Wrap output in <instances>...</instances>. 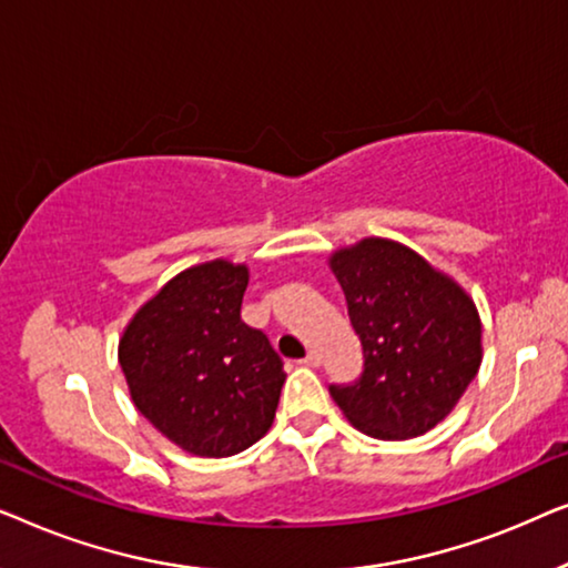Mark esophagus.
Instances as JSON below:
<instances>
[{"mask_svg": "<svg viewBox=\"0 0 568 568\" xmlns=\"http://www.w3.org/2000/svg\"><path fill=\"white\" fill-rule=\"evenodd\" d=\"M302 364H305V367H321V354L307 352V356H305V359H302Z\"/></svg>", "mask_w": 568, "mask_h": 568, "instance_id": "obj_1", "label": "esophagus"}]
</instances>
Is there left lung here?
<instances>
[{"label": "left lung", "instance_id": "1", "mask_svg": "<svg viewBox=\"0 0 568 568\" xmlns=\"http://www.w3.org/2000/svg\"><path fill=\"white\" fill-rule=\"evenodd\" d=\"M364 369L328 390L356 429L375 439L429 432L468 390L480 367L473 300L410 247L367 237L331 255Z\"/></svg>", "mask_w": 568, "mask_h": 568}]
</instances>
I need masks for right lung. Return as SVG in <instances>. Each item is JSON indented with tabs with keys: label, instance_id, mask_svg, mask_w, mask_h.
<instances>
[{
	"label": "right lung",
	"instance_id": "obj_1",
	"mask_svg": "<svg viewBox=\"0 0 568 568\" xmlns=\"http://www.w3.org/2000/svg\"><path fill=\"white\" fill-rule=\"evenodd\" d=\"M247 268L191 266L162 286L123 331L119 362L131 400L185 453L230 457L271 429L284 364L240 321Z\"/></svg>",
	"mask_w": 568,
	"mask_h": 568
}]
</instances>
